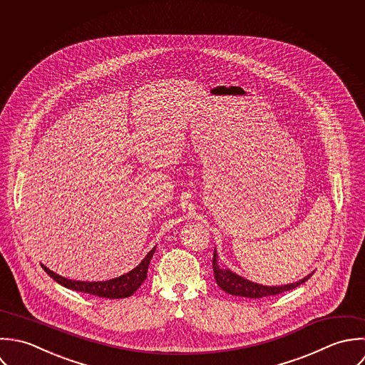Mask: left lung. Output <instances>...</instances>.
Segmentation results:
<instances>
[{"instance_id": "obj_1", "label": "left lung", "mask_w": 365, "mask_h": 365, "mask_svg": "<svg viewBox=\"0 0 365 365\" xmlns=\"http://www.w3.org/2000/svg\"><path fill=\"white\" fill-rule=\"evenodd\" d=\"M213 271H215V279L217 282L220 288L230 294L234 296H242V297H250V299H259V297H267V296H274V294H279L282 292L291 291L294 289L296 287L302 285L303 282H306L312 275L309 274L307 277H304L303 279L288 284V285H282V287H267V285H259L255 282H251L240 275H237L235 272L230 271V269H222L220 268L217 264V252L215 250L213 254Z\"/></svg>"}]
</instances>
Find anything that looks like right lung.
<instances>
[{
    "label": "right lung",
    "instance_id": "1",
    "mask_svg": "<svg viewBox=\"0 0 365 365\" xmlns=\"http://www.w3.org/2000/svg\"><path fill=\"white\" fill-rule=\"evenodd\" d=\"M155 250H156V247H153L146 254V257L141 261V264L138 267H135L133 271H130L128 274H124V275L110 279V281H101V282L72 281V279H66V278L55 274L45 265H42V268L53 281H56L58 284H61L62 287H65L68 289L83 292V293H88V294L100 296V297H107V299H123V297H128V296L134 294V292L137 291L145 281L148 267H149L150 258L155 254Z\"/></svg>",
    "mask_w": 365,
    "mask_h": 365
}]
</instances>
